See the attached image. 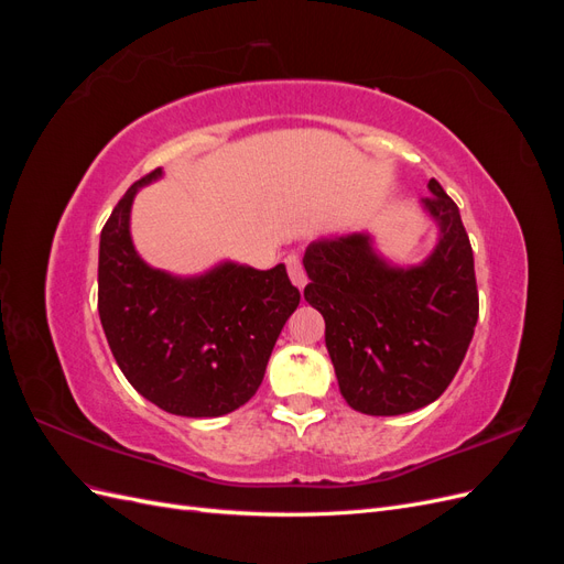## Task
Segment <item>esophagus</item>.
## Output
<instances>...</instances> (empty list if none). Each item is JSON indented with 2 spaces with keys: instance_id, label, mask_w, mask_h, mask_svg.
I'll return each instance as SVG.
<instances>
[{
  "instance_id": "esophagus-1",
  "label": "esophagus",
  "mask_w": 564,
  "mask_h": 564,
  "mask_svg": "<svg viewBox=\"0 0 564 564\" xmlns=\"http://www.w3.org/2000/svg\"><path fill=\"white\" fill-rule=\"evenodd\" d=\"M286 270H289V278H292V282L303 289L305 282H308V278H305V270H303V263L296 253H289L286 256Z\"/></svg>"
}]
</instances>
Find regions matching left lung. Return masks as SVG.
Listing matches in <instances>:
<instances>
[{
	"label": "left lung",
	"instance_id": "obj_1",
	"mask_svg": "<svg viewBox=\"0 0 564 564\" xmlns=\"http://www.w3.org/2000/svg\"><path fill=\"white\" fill-rule=\"evenodd\" d=\"M429 191L421 204L440 240L423 263L390 265L365 232L317 240L303 256L311 280L303 296L324 317L340 395L369 416L435 402L464 362L477 324L468 232L435 178Z\"/></svg>",
	"mask_w": 564,
	"mask_h": 564
}]
</instances>
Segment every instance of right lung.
<instances>
[{
  "mask_svg": "<svg viewBox=\"0 0 564 564\" xmlns=\"http://www.w3.org/2000/svg\"><path fill=\"white\" fill-rule=\"evenodd\" d=\"M155 169L117 202L100 232L98 315L127 381L176 416L214 419L253 398L284 322L301 301L284 263H220L197 278L150 268L133 249L131 202Z\"/></svg>",
  "mask_w": 564,
  "mask_h": 564,
  "instance_id": "right-lung-1",
  "label": "right lung"
}]
</instances>
